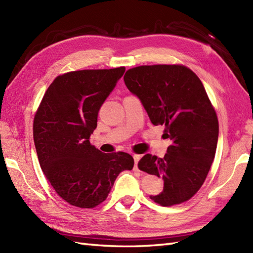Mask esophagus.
I'll return each mask as SVG.
<instances>
[{
    "instance_id": "obj_1",
    "label": "esophagus",
    "mask_w": 253,
    "mask_h": 253,
    "mask_svg": "<svg viewBox=\"0 0 253 253\" xmlns=\"http://www.w3.org/2000/svg\"><path fill=\"white\" fill-rule=\"evenodd\" d=\"M133 158H134V163H135V164H134V170H139L137 164H138L139 160H140V156H139V155H134Z\"/></svg>"
}]
</instances>
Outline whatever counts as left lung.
<instances>
[{
    "label": "left lung",
    "mask_w": 253,
    "mask_h": 253,
    "mask_svg": "<svg viewBox=\"0 0 253 253\" xmlns=\"http://www.w3.org/2000/svg\"><path fill=\"white\" fill-rule=\"evenodd\" d=\"M125 84L138 97L153 126L169 138L164 158L145 155L139 169L162 177L163 191L150 199L162 206L190 200L204 183L217 149V115L200 78L182 65H144L128 70Z\"/></svg>",
    "instance_id": "left-lung-1"
}]
</instances>
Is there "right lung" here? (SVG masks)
I'll list each match as a JSON object with an SVG mask.
<instances>
[{"label":"right lung","mask_w":253,"mask_h":253,"mask_svg":"<svg viewBox=\"0 0 253 253\" xmlns=\"http://www.w3.org/2000/svg\"><path fill=\"white\" fill-rule=\"evenodd\" d=\"M125 71L84 70L58 76L36 112L33 137L41 169L55 192L73 206L101 204L121 171L134 166L128 153H103L90 144L98 110Z\"/></svg>","instance_id":"right-lung-1"}]
</instances>
